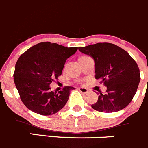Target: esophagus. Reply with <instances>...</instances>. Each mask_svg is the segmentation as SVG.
I'll use <instances>...</instances> for the list:
<instances>
[{"mask_svg": "<svg viewBox=\"0 0 148 148\" xmlns=\"http://www.w3.org/2000/svg\"><path fill=\"white\" fill-rule=\"evenodd\" d=\"M79 90H80L82 93H84V94H87V93H89V90L88 89L86 88H79Z\"/></svg>", "mask_w": 148, "mask_h": 148, "instance_id": "34e87169", "label": "esophagus"}]
</instances>
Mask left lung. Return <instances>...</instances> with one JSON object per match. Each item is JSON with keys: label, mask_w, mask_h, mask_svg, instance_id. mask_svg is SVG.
<instances>
[{"label": "left lung", "mask_w": 148, "mask_h": 148, "mask_svg": "<svg viewBox=\"0 0 148 148\" xmlns=\"http://www.w3.org/2000/svg\"><path fill=\"white\" fill-rule=\"evenodd\" d=\"M78 49L93 58L95 78L107 88L106 93H100L91 107L106 113L125 108L132 100L140 81V70L134 59L124 49L106 42L80 47Z\"/></svg>", "instance_id": "1"}]
</instances>
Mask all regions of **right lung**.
<instances>
[{"instance_id":"obj_1","label":"right lung","mask_w":148,"mask_h":148,"mask_svg":"<svg viewBox=\"0 0 148 148\" xmlns=\"http://www.w3.org/2000/svg\"><path fill=\"white\" fill-rule=\"evenodd\" d=\"M77 50L49 42H41L28 49L17 60L14 83L27 109L44 116L52 115L65 106L71 86L58 93L50 91L51 84L61 75L67 59Z\"/></svg>"}]
</instances>
